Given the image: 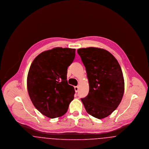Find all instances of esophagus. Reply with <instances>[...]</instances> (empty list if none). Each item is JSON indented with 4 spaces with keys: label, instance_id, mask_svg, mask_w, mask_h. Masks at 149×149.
<instances>
[{
    "label": "esophagus",
    "instance_id": "34e87169",
    "mask_svg": "<svg viewBox=\"0 0 149 149\" xmlns=\"http://www.w3.org/2000/svg\"><path fill=\"white\" fill-rule=\"evenodd\" d=\"M74 89H75V92H78V90H79V86H75V87H74Z\"/></svg>",
    "mask_w": 149,
    "mask_h": 149
}]
</instances>
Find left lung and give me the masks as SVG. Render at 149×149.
Listing matches in <instances>:
<instances>
[{"label":"left lung","instance_id":"8db88e82","mask_svg":"<svg viewBox=\"0 0 149 149\" xmlns=\"http://www.w3.org/2000/svg\"><path fill=\"white\" fill-rule=\"evenodd\" d=\"M89 84L88 95L81 100L87 113L98 119L112 113L122 99L125 82L118 61L108 51L97 47L79 49Z\"/></svg>","mask_w":149,"mask_h":149}]
</instances>
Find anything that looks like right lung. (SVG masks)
<instances>
[{"mask_svg":"<svg viewBox=\"0 0 149 149\" xmlns=\"http://www.w3.org/2000/svg\"><path fill=\"white\" fill-rule=\"evenodd\" d=\"M75 56V49L56 47L39 54L31 65L27 80L29 96L36 108L49 118L66 113L74 98L67 72Z\"/></svg>","mask_w":149,"mask_h":149,"instance_id":"obj_1","label":"right lung"}]
</instances>
